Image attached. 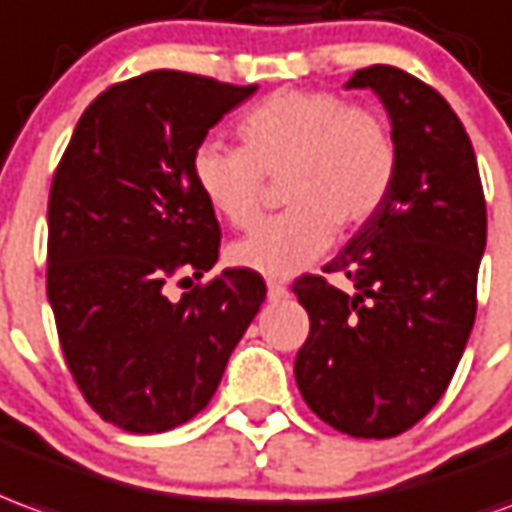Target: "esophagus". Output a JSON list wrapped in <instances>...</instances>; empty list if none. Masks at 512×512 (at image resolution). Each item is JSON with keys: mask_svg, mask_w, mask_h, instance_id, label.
I'll return each mask as SVG.
<instances>
[{"mask_svg": "<svg viewBox=\"0 0 512 512\" xmlns=\"http://www.w3.org/2000/svg\"><path fill=\"white\" fill-rule=\"evenodd\" d=\"M285 296H288V288H285L282 282L268 280V299H271V302H280Z\"/></svg>", "mask_w": 512, "mask_h": 512, "instance_id": "esophagus-1", "label": "esophagus"}]
</instances>
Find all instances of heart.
Here are the masks:
<instances>
[{
  "label": "heart",
  "instance_id": "obj_1",
  "mask_svg": "<svg viewBox=\"0 0 512 512\" xmlns=\"http://www.w3.org/2000/svg\"><path fill=\"white\" fill-rule=\"evenodd\" d=\"M244 149L205 141L191 177L205 205L238 230L263 213L266 180H282L285 213L230 246L235 266L291 277L321 257L338 224L357 227L380 213L396 180L388 121L327 91H280L238 121Z\"/></svg>",
  "mask_w": 512,
  "mask_h": 512
}]
</instances>
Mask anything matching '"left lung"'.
I'll list each match as a JSON object with an SVG mask.
<instances>
[{"label":"left lung","instance_id":"8db88e82","mask_svg":"<svg viewBox=\"0 0 512 512\" xmlns=\"http://www.w3.org/2000/svg\"><path fill=\"white\" fill-rule=\"evenodd\" d=\"M391 119L396 180L385 205L318 274L293 282L310 335L293 374L307 407L352 438H393L438 405L477 316L485 196L466 127L435 88L393 66L355 71Z\"/></svg>","mask_w":512,"mask_h":512}]
</instances>
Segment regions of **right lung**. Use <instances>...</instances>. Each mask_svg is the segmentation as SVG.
Masks as SVG:
<instances>
[{"label":"right lung","mask_w":512,"mask_h":512,"mask_svg":"<svg viewBox=\"0 0 512 512\" xmlns=\"http://www.w3.org/2000/svg\"><path fill=\"white\" fill-rule=\"evenodd\" d=\"M257 85L146 71L96 96L49 191L46 293L71 377L99 416L166 432L213 399L266 299L249 268H224L221 227L191 177L194 149Z\"/></svg>","instance_id":"right-lung-1"}]
</instances>
